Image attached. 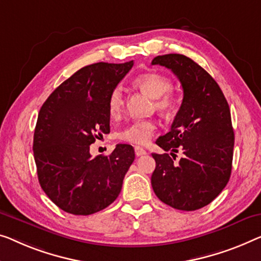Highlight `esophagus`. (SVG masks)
I'll return each instance as SVG.
<instances>
[{
  "label": "esophagus",
  "instance_id": "obj_1",
  "mask_svg": "<svg viewBox=\"0 0 261 261\" xmlns=\"http://www.w3.org/2000/svg\"><path fill=\"white\" fill-rule=\"evenodd\" d=\"M135 153L137 157H141V155L146 154V151L143 149V147H139V146H136L135 147Z\"/></svg>",
  "mask_w": 261,
  "mask_h": 261
}]
</instances>
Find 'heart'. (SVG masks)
<instances>
[{"mask_svg": "<svg viewBox=\"0 0 261 261\" xmlns=\"http://www.w3.org/2000/svg\"><path fill=\"white\" fill-rule=\"evenodd\" d=\"M135 88L145 93L154 99L155 110L163 114H168L174 110L177 106L176 97L172 90V82L164 75L157 72H145L136 77L134 80ZM124 109V97L119 88H116L111 91L108 99V112L112 119L120 117ZM155 130V124L152 120H137L131 123L125 129L118 132L120 141L144 145L152 137Z\"/></svg>", "mask_w": 261, "mask_h": 261, "instance_id": "1", "label": "heart"}]
</instances>
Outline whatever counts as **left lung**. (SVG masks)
<instances>
[{
    "label": "left lung",
    "mask_w": 261,
    "mask_h": 261,
    "mask_svg": "<svg viewBox=\"0 0 261 261\" xmlns=\"http://www.w3.org/2000/svg\"><path fill=\"white\" fill-rule=\"evenodd\" d=\"M152 65L170 69L179 80L184 97L171 130L155 144L169 153H152L155 169L151 185L159 199L181 211L208 205L230 180L234 132L223 91L210 73L179 54L157 56Z\"/></svg>",
    "instance_id": "8db88e82"
}]
</instances>
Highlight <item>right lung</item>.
Segmentation results:
<instances>
[{"mask_svg":"<svg viewBox=\"0 0 261 261\" xmlns=\"http://www.w3.org/2000/svg\"><path fill=\"white\" fill-rule=\"evenodd\" d=\"M132 65H87L57 87L38 112L33 145L38 181L65 212L92 215L114 203L122 190L134 147L117 144L109 155L92 158L90 145L110 132L109 96Z\"/></svg>","mask_w":261,"mask_h":261,"instance_id":"1","label":"right lung"}]
</instances>
